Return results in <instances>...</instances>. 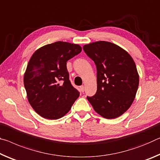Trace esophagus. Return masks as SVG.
Listing matches in <instances>:
<instances>
[{
    "mask_svg": "<svg viewBox=\"0 0 160 160\" xmlns=\"http://www.w3.org/2000/svg\"><path fill=\"white\" fill-rule=\"evenodd\" d=\"M80 90H81V91H82V92H84V90H85L84 86H80Z\"/></svg>",
    "mask_w": 160,
    "mask_h": 160,
    "instance_id": "1",
    "label": "esophagus"
}]
</instances>
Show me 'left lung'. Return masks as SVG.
<instances>
[{"instance_id": "obj_1", "label": "left lung", "mask_w": 160, "mask_h": 160, "mask_svg": "<svg viewBox=\"0 0 160 160\" xmlns=\"http://www.w3.org/2000/svg\"><path fill=\"white\" fill-rule=\"evenodd\" d=\"M97 69V91L87 96L95 111L107 119L121 116L131 106L139 85V75L131 56L109 42L83 47Z\"/></svg>"}]
</instances>
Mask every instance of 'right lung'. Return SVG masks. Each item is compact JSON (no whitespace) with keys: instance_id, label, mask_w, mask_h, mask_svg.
I'll return each mask as SVG.
<instances>
[{"instance_id":"right-lung-1","label":"right lung","mask_w":160,"mask_h":160,"mask_svg":"<svg viewBox=\"0 0 160 160\" xmlns=\"http://www.w3.org/2000/svg\"><path fill=\"white\" fill-rule=\"evenodd\" d=\"M81 52L78 44L59 41L42 47L31 57L24 74V86L29 103L42 117L60 118L79 96L70 82L67 62Z\"/></svg>"}]
</instances>
